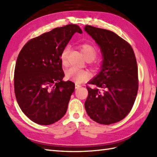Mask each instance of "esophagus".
<instances>
[{
	"mask_svg": "<svg viewBox=\"0 0 157 157\" xmlns=\"http://www.w3.org/2000/svg\"><path fill=\"white\" fill-rule=\"evenodd\" d=\"M79 87H81V86H80V85L78 84H75V89H78V88H79Z\"/></svg>",
	"mask_w": 157,
	"mask_h": 157,
	"instance_id": "1",
	"label": "esophagus"
}]
</instances>
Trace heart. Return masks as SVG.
Wrapping results in <instances>:
<instances>
[{"mask_svg":"<svg viewBox=\"0 0 157 157\" xmlns=\"http://www.w3.org/2000/svg\"><path fill=\"white\" fill-rule=\"evenodd\" d=\"M79 50L82 53L84 57L87 60V61H92L96 58L98 56V51L94 46L92 44H88V43H84L79 46ZM69 52V48L66 47L61 54V61L63 67H67V57ZM92 65H94L96 68H98L100 64L97 61L93 62ZM66 78L75 81L78 84H81L84 83L90 77V73L88 71L86 70H76L75 69H69L65 72Z\"/></svg>","mask_w":157,"mask_h":157,"instance_id":"1","label":"heart"}]
</instances>
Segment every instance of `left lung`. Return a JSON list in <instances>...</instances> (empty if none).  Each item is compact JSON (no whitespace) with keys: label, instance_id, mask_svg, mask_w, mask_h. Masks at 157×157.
<instances>
[{"label":"left lung","instance_id":"1","mask_svg":"<svg viewBox=\"0 0 157 157\" xmlns=\"http://www.w3.org/2000/svg\"><path fill=\"white\" fill-rule=\"evenodd\" d=\"M85 31L101 47L103 56L101 71L88 82L85 109L93 121L109 125L128 115L138 90L136 56L129 43L107 29L86 25Z\"/></svg>","mask_w":157,"mask_h":157}]
</instances>
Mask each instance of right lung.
Returning <instances> with one entry per match:
<instances>
[{
  "label": "right lung",
  "instance_id": "right-lung-1",
  "mask_svg": "<svg viewBox=\"0 0 157 157\" xmlns=\"http://www.w3.org/2000/svg\"><path fill=\"white\" fill-rule=\"evenodd\" d=\"M78 25L56 28L32 38L23 46L17 59L14 88L23 113L40 125L59 121L67 110L75 84L64 82L61 56Z\"/></svg>",
  "mask_w": 157,
  "mask_h": 157
}]
</instances>
